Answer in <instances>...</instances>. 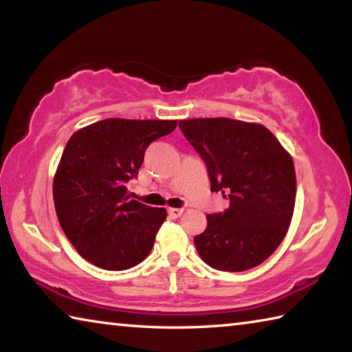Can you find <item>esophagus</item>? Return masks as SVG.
<instances>
[{"mask_svg":"<svg viewBox=\"0 0 352 352\" xmlns=\"http://www.w3.org/2000/svg\"><path fill=\"white\" fill-rule=\"evenodd\" d=\"M183 212H184L183 208H169V210H168V214L172 219H178Z\"/></svg>","mask_w":352,"mask_h":352,"instance_id":"obj_1","label":"esophagus"}]
</instances>
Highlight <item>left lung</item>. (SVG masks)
Segmentation results:
<instances>
[{"mask_svg": "<svg viewBox=\"0 0 352 352\" xmlns=\"http://www.w3.org/2000/svg\"><path fill=\"white\" fill-rule=\"evenodd\" d=\"M180 129L205 162L211 190L230 199L228 210L208 214L206 230L194 237L200 258L222 272L262 264L283 242L294 216L290 153L261 124L195 118L183 119Z\"/></svg>", "mask_w": 352, "mask_h": 352, "instance_id": "1", "label": "left lung"}]
</instances>
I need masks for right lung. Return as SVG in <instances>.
I'll return each instance as SVG.
<instances>
[{
	"label": "right lung",
	"mask_w": 352,
	"mask_h": 352,
	"mask_svg": "<svg viewBox=\"0 0 352 352\" xmlns=\"http://www.w3.org/2000/svg\"><path fill=\"white\" fill-rule=\"evenodd\" d=\"M177 122L109 118L77 130L65 146L52 183L57 219L93 265L127 270L151 253L168 212L130 199L126 183L138 175L147 146Z\"/></svg>",
	"instance_id": "right-lung-1"
}]
</instances>
